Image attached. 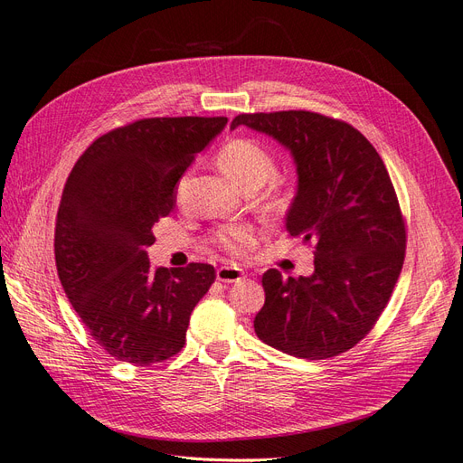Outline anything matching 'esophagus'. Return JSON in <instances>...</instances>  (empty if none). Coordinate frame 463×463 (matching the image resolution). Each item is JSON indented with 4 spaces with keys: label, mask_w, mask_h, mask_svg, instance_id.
Listing matches in <instances>:
<instances>
[{
    "label": "esophagus",
    "mask_w": 463,
    "mask_h": 463,
    "mask_svg": "<svg viewBox=\"0 0 463 463\" xmlns=\"http://www.w3.org/2000/svg\"><path fill=\"white\" fill-rule=\"evenodd\" d=\"M242 269L236 265H222L217 269V280L221 282H238L242 279Z\"/></svg>",
    "instance_id": "obj_1"
}]
</instances>
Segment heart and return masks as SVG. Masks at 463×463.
Returning <instances> with one entry per match:
<instances>
[{
  "instance_id": "heart-1",
  "label": "heart",
  "mask_w": 463,
  "mask_h": 463,
  "mask_svg": "<svg viewBox=\"0 0 463 463\" xmlns=\"http://www.w3.org/2000/svg\"><path fill=\"white\" fill-rule=\"evenodd\" d=\"M221 171L238 186L248 190H258L277 171V161L269 147L253 138H232L217 154ZM258 241V232L248 222H234V225L221 227L213 242L232 256H242Z\"/></svg>"
}]
</instances>
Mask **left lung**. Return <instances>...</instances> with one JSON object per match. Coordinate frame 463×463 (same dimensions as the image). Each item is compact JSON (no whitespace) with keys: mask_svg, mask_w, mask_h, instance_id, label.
I'll list each match as a JSON object with an SVG mask.
<instances>
[{"mask_svg":"<svg viewBox=\"0 0 463 463\" xmlns=\"http://www.w3.org/2000/svg\"><path fill=\"white\" fill-rule=\"evenodd\" d=\"M267 134L290 152L298 190L290 236L316 244L309 277H261L265 304L256 335L302 360L355 346L389 304L402 271L406 229L381 156L360 130L311 111L242 113L231 128Z\"/></svg>","mask_w":463,"mask_h":463,"instance_id":"left-lung-1","label":"left lung"}]
</instances>
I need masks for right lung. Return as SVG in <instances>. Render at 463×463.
Returning a JSON list of instances; mask_svg holds the SVG:
<instances>
[{
  "instance_id": "right-lung-1",
  "label": "right lung",
  "mask_w": 463,
  "mask_h": 463,
  "mask_svg": "<svg viewBox=\"0 0 463 463\" xmlns=\"http://www.w3.org/2000/svg\"><path fill=\"white\" fill-rule=\"evenodd\" d=\"M227 117L142 118L99 137L74 163L55 222V265L74 311L115 360L150 365L181 352L210 290L207 263L152 267L154 225L176 183Z\"/></svg>"
}]
</instances>
